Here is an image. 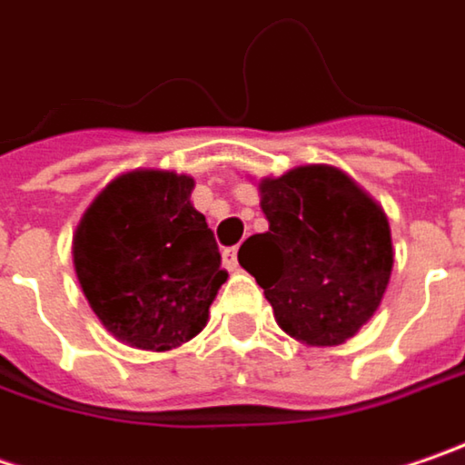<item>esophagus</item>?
Returning a JSON list of instances; mask_svg holds the SVG:
<instances>
[{
    "label": "esophagus",
    "mask_w": 465,
    "mask_h": 465,
    "mask_svg": "<svg viewBox=\"0 0 465 465\" xmlns=\"http://www.w3.org/2000/svg\"><path fill=\"white\" fill-rule=\"evenodd\" d=\"M221 258H223V265H226L229 271H236V268H239V258H236V247H226V250L221 252Z\"/></svg>",
    "instance_id": "34e87169"
}]
</instances>
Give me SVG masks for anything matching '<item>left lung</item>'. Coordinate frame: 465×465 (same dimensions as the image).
I'll return each instance as SVG.
<instances>
[{
	"mask_svg": "<svg viewBox=\"0 0 465 465\" xmlns=\"http://www.w3.org/2000/svg\"><path fill=\"white\" fill-rule=\"evenodd\" d=\"M260 194L271 226L242 244V268L255 276L289 337L315 347L350 340L390 284L384 210L329 165L262 178Z\"/></svg>",
	"mask_w": 465,
	"mask_h": 465,
	"instance_id": "8db88e82",
	"label": "left lung"
}]
</instances>
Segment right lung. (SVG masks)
<instances>
[{
	"label": "right lung",
	"instance_id": "obj_1",
	"mask_svg": "<svg viewBox=\"0 0 465 465\" xmlns=\"http://www.w3.org/2000/svg\"><path fill=\"white\" fill-rule=\"evenodd\" d=\"M192 189L171 171H131L107 183L73 236L92 311L131 347L163 352L197 337L229 279Z\"/></svg>",
	"mask_w": 465,
	"mask_h": 465
}]
</instances>
